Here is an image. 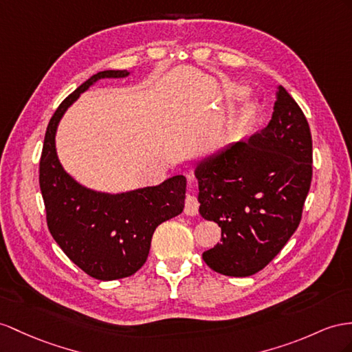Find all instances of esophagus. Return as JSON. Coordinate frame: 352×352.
<instances>
[{
	"mask_svg": "<svg viewBox=\"0 0 352 352\" xmlns=\"http://www.w3.org/2000/svg\"><path fill=\"white\" fill-rule=\"evenodd\" d=\"M197 211H199V202H197V197L195 195L188 193L186 196V206H184V212L187 215H196Z\"/></svg>",
	"mask_w": 352,
	"mask_h": 352,
	"instance_id": "esophagus-1",
	"label": "esophagus"
}]
</instances>
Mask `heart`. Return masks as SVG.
Here are the masks:
<instances>
[{
    "mask_svg": "<svg viewBox=\"0 0 352 352\" xmlns=\"http://www.w3.org/2000/svg\"><path fill=\"white\" fill-rule=\"evenodd\" d=\"M248 92H250V89L245 87V86L230 85V86L226 87V99L230 102L241 101V99L247 98ZM256 110H257V107H256L254 102H247L244 107H242V110L236 116V119L233 120L232 131L235 133L245 131L248 128V124L253 122L254 116H256Z\"/></svg>",
    "mask_w": 352,
    "mask_h": 352,
    "instance_id": "b5f03b06",
    "label": "heart"
}]
</instances>
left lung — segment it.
Returning <instances> with one entry per match:
<instances>
[{
  "mask_svg": "<svg viewBox=\"0 0 352 352\" xmlns=\"http://www.w3.org/2000/svg\"><path fill=\"white\" fill-rule=\"evenodd\" d=\"M195 177L201 215L221 228L205 263L228 276L262 270L299 226L311 187L312 138L300 107L278 86L266 128L197 162Z\"/></svg>",
  "mask_w": 352,
  "mask_h": 352,
  "instance_id": "8db88e82",
  "label": "left lung"
}]
</instances>
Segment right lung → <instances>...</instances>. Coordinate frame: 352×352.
I'll return each instance as SVG.
<instances>
[{"label": "right lung", "instance_id": "obj_1", "mask_svg": "<svg viewBox=\"0 0 352 352\" xmlns=\"http://www.w3.org/2000/svg\"><path fill=\"white\" fill-rule=\"evenodd\" d=\"M129 74L126 69L99 71L67 96L49 122L40 160V188L53 239L71 262L101 281L137 272L146 263L156 228L184 210V175L159 186L107 193L80 184L60 165L56 131L65 111L99 80Z\"/></svg>", "mask_w": 352, "mask_h": 352}]
</instances>
